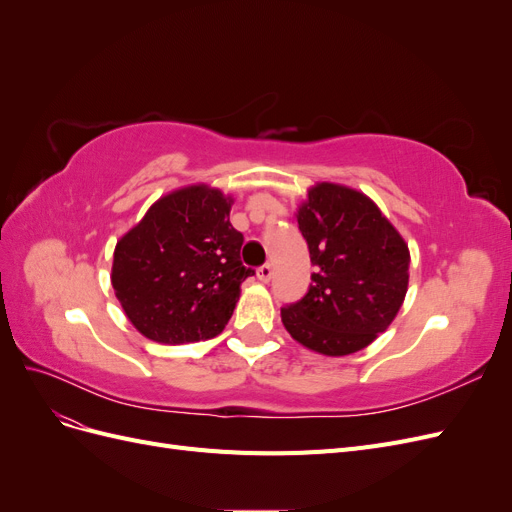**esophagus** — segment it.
Wrapping results in <instances>:
<instances>
[{
  "mask_svg": "<svg viewBox=\"0 0 512 512\" xmlns=\"http://www.w3.org/2000/svg\"><path fill=\"white\" fill-rule=\"evenodd\" d=\"M256 275H258L260 282L267 284V282H271V277H273V267L267 262V265H262V267L256 271Z\"/></svg>",
  "mask_w": 512,
  "mask_h": 512,
  "instance_id": "1",
  "label": "esophagus"
}]
</instances>
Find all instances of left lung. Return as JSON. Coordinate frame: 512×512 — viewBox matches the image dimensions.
<instances>
[{
  "label": "left lung",
  "mask_w": 512,
  "mask_h": 512,
  "mask_svg": "<svg viewBox=\"0 0 512 512\" xmlns=\"http://www.w3.org/2000/svg\"><path fill=\"white\" fill-rule=\"evenodd\" d=\"M297 222L314 273L305 297L282 307L284 327L314 352H359L404 303L408 245L374 200L337 183L314 185Z\"/></svg>",
  "instance_id": "obj_1"
}]
</instances>
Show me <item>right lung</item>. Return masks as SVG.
Masks as SVG:
<instances>
[{
    "mask_svg": "<svg viewBox=\"0 0 512 512\" xmlns=\"http://www.w3.org/2000/svg\"><path fill=\"white\" fill-rule=\"evenodd\" d=\"M232 198L209 185L162 196L115 247L111 282L123 312L147 339L190 344L220 335L241 282L243 235Z\"/></svg>",
    "mask_w": 512,
    "mask_h": 512,
    "instance_id": "add662e5",
    "label": "right lung"
}]
</instances>
